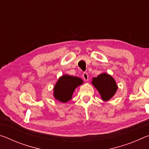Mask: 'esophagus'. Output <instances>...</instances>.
Listing matches in <instances>:
<instances>
[{"label":"esophagus","mask_w":149,"mask_h":149,"mask_svg":"<svg viewBox=\"0 0 149 149\" xmlns=\"http://www.w3.org/2000/svg\"><path fill=\"white\" fill-rule=\"evenodd\" d=\"M83 78H84V79L85 81H88L89 80V75H88V74L87 72H84V74H83V75H82Z\"/></svg>","instance_id":"esophagus-1"}]
</instances>
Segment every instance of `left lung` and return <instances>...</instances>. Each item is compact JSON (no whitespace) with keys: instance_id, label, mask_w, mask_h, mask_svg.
I'll return each mask as SVG.
<instances>
[{"instance_id":"left-lung-1","label":"left lung","mask_w":149,"mask_h":149,"mask_svg":"<svg viewBox=\"0 0 149 149\" xmlns=\"http://www.w3.org/2000/svg\"><path fill=\"white\" fill-rule=\"evenodd\" d=\"M91 83L99 92L104 101L110 100L118 89V85L114 78L106 73H102L97 77H93Z\"/></svg>"}]
</instances>
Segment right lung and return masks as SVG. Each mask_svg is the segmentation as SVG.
<instances>
[{
	"instance_id": "add662e5",
	"label": "right lung",
	"mask_w": 149,
	"mask_h": 149,
	"mask_svg": "<svg viewBox=\"0 0 149 149\" xmlns=\"http://www.w3.org/2000/svg\"><path fill=\"white\" fill-rule=\"evenodd\" d=\"M79 77L64 75L60 77L54 87V97L62 102H66L72 99L73 93L76 87L83 84Z\"/></svg>"
}]
</instances>
